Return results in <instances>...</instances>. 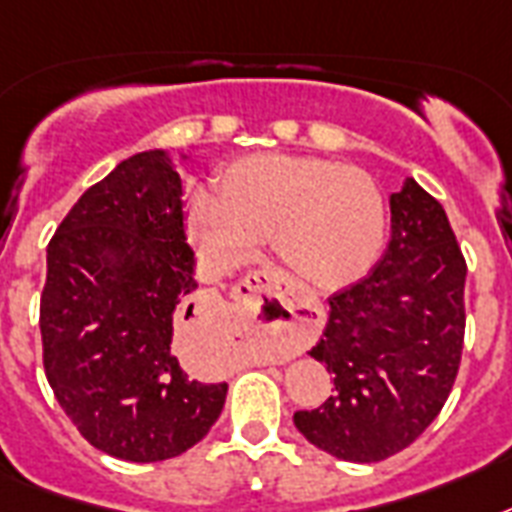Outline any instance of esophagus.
I'll return each instance as SVG.
<instances>
[{
    "label": "esophagus",
    "mask_w": 512,
    "mask_h": 512,
    "mask_svg": "<svg viewBox=\"0 0 512 512\" xmlns=\"http://www.w3.org/2000/svg\"><path fill=\"white\" fill-rule=\"evenodd\" d=\"M246 295L240 298V316L253 329L272 335L277 353L290 356L298 340V306L293 301V290L280 272L259 269L243 280Z\"/></svg>",
    "instance_id": "esophagus-1"
}]
</instances>
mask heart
Here are the masks:
<instances>
[{
  "label": "heart",
  "mask_w": 512,
  "mask_h": 512,
  "mask_svg": "<svg viewBox=\"0 0 512 512\" xmlns=\"http://www.w3.org/2000/svg\"><path fill=\"white\" fill-rule=\"evenodd\" d=\"M190 235L219 272L259 256L272 235L282 264L316 290L356 282L377 259L384 204L358 167L293 154H251L227 164L217 196L196 193Z\"/></svg>",
  "instance_id": "heart-1"
}]
</instances>
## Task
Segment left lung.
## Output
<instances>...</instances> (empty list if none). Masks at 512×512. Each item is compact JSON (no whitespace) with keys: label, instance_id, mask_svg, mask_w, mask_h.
Returning a JSON list of instances; mask_svg holds the SVG:
<instances>
[{"label":"left lung","instance_id":"left-lung-1","mask_svg":"<svg viewBox=\"0 0 512 512\" xmlns=\"http://www.w3.org/2000/svg\"><path fill=\"white\" fill-rule=\"evenodd\" d=\"M390 246L369 277L329 298L308 356L335 395L293 416L324 453L377 463L411 445L442 411L466 332V259L437 198L408 177L390 196Z\"/></svg>","mask_w":512,"mask_h":512}]
</instances>
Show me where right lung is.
Listing matches in <instances>:
<instances>
[{
	"label": "right lung",
	"instance_id": "right-lung-1",
	"mask_svg": "<svg viewBox=\"0 0 512 512\" xmlns=\"http://www.w3.org/2000/svg\"><path fill=\"white\" fill-rule=\"evenodd\" d=\"M183 219L172 156L141 151L78 198L46 248V379L78 432L130 463L190 450L227 398L175 350L198 287Z\"/></svg>",
	"mask_w": 512,
	"mask_h": 512
}]
</instances>
